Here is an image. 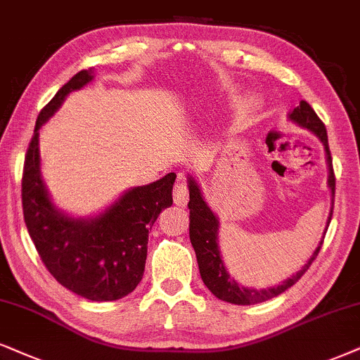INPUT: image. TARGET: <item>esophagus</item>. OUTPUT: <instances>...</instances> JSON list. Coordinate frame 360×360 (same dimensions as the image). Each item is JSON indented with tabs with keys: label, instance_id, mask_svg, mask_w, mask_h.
<instances>
[{
	"label": "esophagus",
	"instance_id": "obj_1",
	"mask_svg": "<svg viewBox=\"0 0 360 360\" xmlns=\"http://www.w3.org/2000/svg\"><path fill=\"white\" fill-rule=\"evenodd\" d=\"M172 198H174L176 206H186V204H188L189 188L188 183L184 181V177H179V179H177L174 189H172Z\"/></svg>",
	"mask_w": 360,
	"mask_h": 360
}]
</instances>
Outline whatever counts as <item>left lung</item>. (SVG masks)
I'll use <instances>...</instances> for the list:
<instances>
[{
    "instance_id": "8db88e82",
    "label": "left lung",
    "mask_w": 360,
    "mask_h": 360,
    "mask_svg": "<svg viewBox=\"0 0 360 360\" xmlns=\"http://www.w3.org/2000/svg\"><path fill=\"white\" fill-rule=\"evenodd\" d=\"M289 117L294 122H297L299 126L307 127L309 131H312V133L322 141V144H324L326 154H327V165H329V188L332 191V195H334L335 174H334V167H332V156H330L329 141H327V131H326L324 122L319 120V116L316 115V111H314L311 104L307 101L299 103V106L292 109V112H290ZM188 207H189V238H191V244H193L195 251V257H198L199 272H201L204 284H206V288L211 290L217 299L231 302V304H238V306H249V304L264 302L267 301V299L276 297V295H279L284 292V290H288L290 285H294L295 282L304 276V272L311 267L312 261L317 257V254L321 251L322 243H324V239H322L319 245H317L316 251H314L311 259L307 261L306 266H304L297 274L290 277V279L282 282L281 285H277V288H271V289H261V290L248 289V288H243V285H239L233 277L227 274L224 262H222L221 259L219 248H217V219L212 214L211 209H209L206 201L202 199L201 189H199V186L195 184L193 177H189ZM330 219H332V211H330L329 221H327V226L330 224Z\"/></svg>"
}]
</instances>
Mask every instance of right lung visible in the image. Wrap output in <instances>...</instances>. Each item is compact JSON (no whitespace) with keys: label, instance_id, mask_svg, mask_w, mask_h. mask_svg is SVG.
<instances>
[{"label":"right lung","instance_id":"add662e5","mask_svg":"<svg viewBox=\"0 0 360 360\" xmlns=\"http://www.w3.org/2000/svg\"><path fill=\"white\" fill-rule=\"evenodd\" d=\"M91 79V71H79L41 109L25 158L21 201L28 233L49 274L71 292L103 302L124 297L143 279L149 229L172 204L176 174L129 189L94 219H72L53 206L39 172L38 129L68 93Z\"/></svg>","mask_w":360,"mask_h":360}]
</instances>
